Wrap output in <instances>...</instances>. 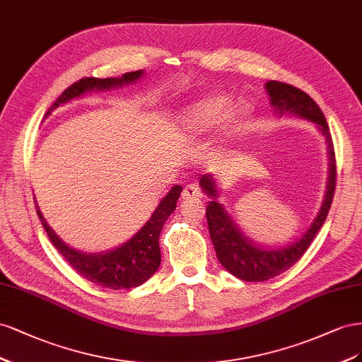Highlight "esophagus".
<instances>
[{
	"label": "esophagus",
	"instance_id": "obj_1",
	"mask_svg": "<svg viewBox=\"0 0 362 362\" xmlns=\"http://www.w3.org/2000/svg\"><path fill=\"white\" fill-rule=\"evenodd\" d=\"M199 197H202L200 188L195 183H188L182 192V199L188 200V199H199Z\"/></svg>",
	"mask_w": 362,
	"mask_h": 362
}]
</instances>
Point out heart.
<instances>
[{
  "label": "heart",
  "mask_w": 362,
  "mask_h": 362,
  "mask_svg": "<svg viewBox=\"0 0 362 362\" xmlns=\"http://www.w3.org/2000/svg\"><path fill=\"white\" fill-rule=\"evenodd\" d=\"M230 109V100L224 95H211L199 100L189 106L182 118V135L185 138H199L211 132ZM250 110L247 106L233 109L227 115L226 130L235 132L249 118Z\"/></svg>",
  "instance_id": "b5f03b06"
}]
</instances>
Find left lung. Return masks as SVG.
Here are the masks:
<instances>
[{
    "label": "left lung",
    "instance_id": "1",
    "mask_svg": "<svg viewBox=\"0 0 362 362\" xmlns=\"http://www.w3.org/2000/svg\"><path fill=\"white\" fill-rule=\"evenodd\" d=\"M265 89L274 112L279 115L282 117L288 113V115H294L317 124V129L326 141L329 171L323 203L320 206V211L317 212L311 226L308 227L300 238L282 247H264L247 238L241 227L227 214L224 206L216 200L220 195L216 180L211 174L202 175L200 187L211 199V202H208V208H206V218H208L209 235L216 257H218L220 264L227 272L245 282L268 281V279L286 272L288 268L300 259L326 220L330 204H332L337 180L332 136H330L323 112L317 106V103L306 92L291 85L282 83V81H267Z\"/></svg>",
    "mask_w": 362,
    "mask_h": 362
}]
</instances>
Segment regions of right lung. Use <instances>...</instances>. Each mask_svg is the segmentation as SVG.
Returning a JSON list of instances; mask_svg holds the SVG:
<instances>
[{"mask_svg": "<svg viewBox=\"0 0 362 362\" xmlns=\"http://www.w3.org/2000/svg\"><path fill=\"white\" fill-rule=\"evenodd\" d=\"M142 76L144 71L139 69L133 72H126V74L117 78H81L62 92V95L53 103V106L48 109L45 118L51 115V112L57 109L59 106L65 105V103L74 98L83 97L88 92L130 85L133 81L139 80ZM182 189L183 188L180 185H174L170 192L159 202L158 208L153 211L147 223L144 224L132 238H129L124 244L115 247V249L100 253L78 252L66 245L48 226L42 212L39 211L36 200L35 203L40 223H42L48 238L60 252V255L65 257V261L74 268L80 276H83L88 281L94 282L103 288H110V290H129V288H135L142 285L144 282H147L148 279L158 272V268L160 265L159 235L165 221H167L168 216L174 212Z\"/></svg>", "mask_w": 362, "mask_h": 362, "instance_id": "add662e5", "label": "right lung"}]
</instances>
